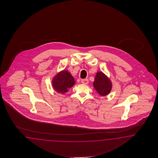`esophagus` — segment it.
Segmentation results:
<instances>
[{
    "label": "esophagus",
    "mask_w": 158,
    "mask_h": 158,
    "mask_svg": "<svg viewBox=\"0 0 158 158\" xmlns=\"http://www.w3.org/2000/svg\"><path fill=\"white\" fill-rule=\"evenodd\" d=\"M81 82L82 83V84H86V85H87L89 83V80H88V79H82V80H81Z\"/></svg>",
    "instance_id": "esophagus-1"
}]
</instances>
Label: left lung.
Returning a JSON list of instances; mask_svg holds the SVG:
<instances>
[{
  "instance_id": "8db88e82",
  "label": "left lung",
  "mask_w": 158,
  "mask_h": 158,
  "mask_svg": "<svg viewBox=\"0 0 158 158\" xmlns=\"http://www.w3.org/2000/svg\"><path fill=\"white\" fill-rule=\"evenodd\" d=\"M95 89L101 96H106L112 89L111 81L102 72H98L93 82Z\"/></svg>"
}]
</instances>
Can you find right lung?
I'll use <instances>...</instances> for the list:
<instances>
[{
  "label": "right lung",
  "instance_id": "add662e5",
  "mask_svg": "<svg viewBox=\"0 0 158 158\" xmlns=\"http://www.w3.org/2000/svg\"><path fill=\"white\" fill-rule=\"evenodd\" d=\"M75 84L74 78L67 70L57 73L52 79V84L54 90L57 93L64 94Z\"/></svg>",
  "mask_w": 158,
  "mask_h": 158
}]
</instances>
